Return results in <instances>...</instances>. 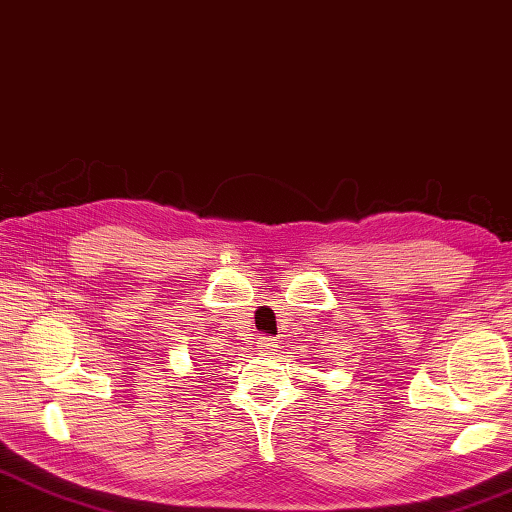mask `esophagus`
I'll list each match as a JSON object with an SVG mask.
<instances>
[{
  "instance_id": "obj_1",
  "label": "esophagus",
  "mask_w": 512,
  "mask_h": 512,
  "mask_svg": "<svg viewBox=\"0 0 512 512\" xmlns=\"http://www.w3.org/2000/svg\"><path fill=\"white\" fill-rule=\"evenodd\" d=\"M257 346H259V350L270 352V350L277 348V342H274V337H259L257 339Z\"/></svg>"
}]
</instances>
